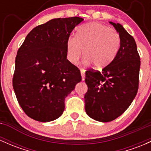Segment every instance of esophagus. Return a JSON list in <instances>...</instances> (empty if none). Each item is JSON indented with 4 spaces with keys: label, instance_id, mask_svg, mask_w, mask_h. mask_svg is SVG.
<instances>
[{
    "label": "esophagus",
    "instance_id": "1",
    "mask_svg": "<svg viewBox=\"0 0 151 151\" xmlns=\"http://www.w3.org/2000/svg\"><path fill=\"white\" fill-rule=\"evenodd\" d=\"M80 72H81V75H82V80H85V71L83 68L80 69Z\"/></svg>",
    "mask_w": 151,
    "mask_h": 151
}]
</instances>
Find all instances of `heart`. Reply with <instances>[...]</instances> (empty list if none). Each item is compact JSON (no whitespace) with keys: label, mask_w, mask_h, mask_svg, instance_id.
<instances>
[{"label":"heart","mask_w":151,"mask_h":151,"mask_svg":"<svg viewBox=\"0 0 151 151\" xmlns=\"http://www.w3.org/2000/svg\"><path fill=\"white\" fill-rule=\"evenodd\" d=\"M120 46V38L115 30L97 22L81 25L77 36L70 35L66 40V58L76 65L83 55L85 63L96 68L107 66L115 58Z\"/></svg>","instance_id":"obj_1"}]
</instances>
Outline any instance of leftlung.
<instances>
[{"instance_id": "8db88e82", "label": "left lung", "mask_w": 151, "mask_h": 151, "mask_svg": "<svg viewBox=\"0 0 151 151\" xmlns=\"http://www.w3.org/2000/svg\"><path fill=\"white\" fill-rule=\"evenodd\" d=\"M109 23L119 33L121 45L117 55L101 72L93 69L85 72V112L100 122H109L122 115L139 87L140 58L134 39L121 24Z\"/></svg>"}]
</instances>
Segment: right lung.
Listing matches in <instances>:
<instances>
[{"label": "right lung", "instance_id": "right-lung-1", "mask_svg": "<svg viewBox=\"0 0 151 151\" xmlns=\"http://www.w3.org/2000/svg\"><path fill=\"white\" fill-rule=\"evenodd\" d=\"M83 20L57 18L38 25L18 50L12 83L18 102L32 119L59 118L66 97L82 80L79 68L66 59V40Z\"/></svg>", "mask_w": 151, "mask_h": 151}]
</instances>
